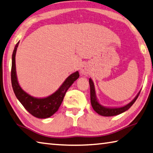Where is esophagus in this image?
I'll return each instance as SVG.
<instances>
[{
    "label": "esophagus",
    "mask_w": 153,
    "mask_h": 153,
    "mask_svg": "<svg viewBox=\"0 0 153 153\" xmlns=\"http://www.w3.org/2000/svg\"><path fill=\"white\" fill-rule=\"evenodd\" d=\"M90 71V69H89V67L88 65H84L82 66V68L81 69V73L82 74H88Z\"/></svg>",
    "instance_id": "esophagus-1"
}]
</instances>
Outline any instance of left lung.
<instances>
[{
  "mask_svg": "<svg viewBox=\"0 0 153 153\" xmlns=\"http://www.w3.org/2000/svg\"><path fill=\"white\" fill-rule=\"evenodd\" d=\"M89 83H90V100H91V104L92 106L93 109L96 111V112L98 114L104 116H113L116 115H118L120 114L123 113L132 106L133 104L134 103L135 101L137 100L138 96H139L140 92L137 94V96L135 97V98L133 100L128 104L126 105H124L123 107L121 108H105L102 105L98 103V100H97L96 94H95V89H94V83L91 81V79H89Z\"/></svg>",
  "mask_w": 153,
  "mask_h": 153,
  "instance_id": "1",
  "label": "left lung"
}]
</instances>
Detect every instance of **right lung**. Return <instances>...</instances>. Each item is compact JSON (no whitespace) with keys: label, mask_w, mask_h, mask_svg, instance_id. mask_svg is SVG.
<instances>
[{"label":"right lung","mask_w":153,"mask_h":153,"mask_svg":"<svg viewBox=\"0 0 153 153\" xmlns=\"http://www.w3.org/2000/svg\"><path fill=\"white\" fill-rule=\"evenodd\" d=\"M19 42L16 44L12 56V68H11V83L14 93L24 108L35 117L47 118L51 116L57 112L62 103L66 91L72 84L78 78L79 72L76 71L71 74L58 90L52 95L45 98H36L30 96L22 90L16 79L15 67V55Z\"/></svg>","instance_id":"obj_1"}]
</instances>
